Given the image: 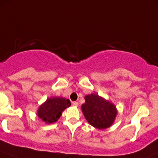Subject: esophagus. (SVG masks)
I'll list each match as a JSON object with an SVG mask.
<instances>
[{
  "label": "esophagus",
  "instance_id": "esophagus-1",
  "mask_svg": "<svg viewBox=\"0 0 158 158\" xmlns=\"http://www.w3.org/2000/svg\"><path fill=\"white\" fill-rule=\"evenodd\" d=\"M72 104H73V106H79V103H78L77 102H72Z\"/></svg>",
  "mask_w": 158,
  "mask_h": 158
}]
</instances>
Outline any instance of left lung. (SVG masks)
Instances as JSON below:
<instances>
[{"mask_svg":"<svg viewBox=\"0 0 158 158\" xmlns=\"http://www.w3.org/2000/svg\"><path fill=\"white\" fill-rule=\"evenodd\" d=\"M85 100L82 109L89 123L98 129L111 126L117 114L114 105L95 94L86 95Z\"/></svg>","mask_w":158,"mask_h":158,"instance_id":"left-lung-1","label":"left lung"}]
</instances>
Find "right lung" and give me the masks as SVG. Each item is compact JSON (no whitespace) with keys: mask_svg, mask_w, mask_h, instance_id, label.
I'll use <instances>...</instances> for the list:
<instances>
[{"mask_svg":"<svg viewBox=\"0 0 158 158\" xmlns=\"http://www.w3.org/2000/svg\"><path fill=\"white\" fill-rule=\"evenodd\" d=\"M71 106L69 99L63 98H48L38 110V116L46 123L50 124L56 122L62 112Z\"/></svg>","mask_w":158,"mask_h":158,"instance_id":"obj_1","label":"right lung"}]
</instances>
